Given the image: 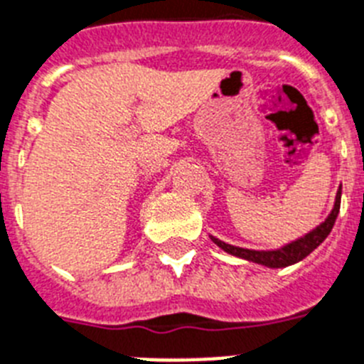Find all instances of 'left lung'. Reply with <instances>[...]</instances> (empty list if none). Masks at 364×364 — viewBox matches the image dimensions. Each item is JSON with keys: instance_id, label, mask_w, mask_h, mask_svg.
I'll use <instances>...</instances> for the list:
<instances>
[{"instance_id": "1", "label": "left lung", "mask_w": 364, "mask_h": 364, "mask_svg": "<svg viewBox=\"0 0 364 364\" xmlns=\"http://www.w3.org/2000/svg\"><path fill=\"white\" fill-rule=\"evenodd\" d=\"M338 209H341V188H338L337 192V200H335V207H333L331 215L323 220L318 228L309 231V233L305 235V237H301V239L294 240V242L291 244H287V246H283V248L279 250H272V252H257V250L239 248V246H231V244L222 242V240L215 239V237H210V240H213L216 246H220V248L224 250V252L235 255V257H242L246 259V261H253V262H257V264H264V267L268 268H283L301 261V259L307 257L313 250L318 248L320 244L326 240V237L331 233L333 224H335V220H337Z\"/></svg>"}]
</instances>
